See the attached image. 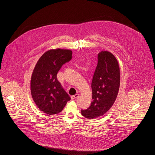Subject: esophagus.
<instances>
[{
	"instance_id": "1",
	"label": "esophagus",
	"mask_w": 155,
	"mask_h": 155,
	"mask_svg": "<svg viewBox=\"0 0 155 155\" xmlns=\"http://www.w3.org/2000/svg\"><path fill=\"white\" fill-rule=\"evenodd\" d=\"M79 96H80V95H79L78 94H75V95L71 96V99H77V97H78Z\"/></svg>"
}]
</instances>
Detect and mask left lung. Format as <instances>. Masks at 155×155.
<instances>
[{
  "mask_svg": "<svg viewBox=\"0 0 155 155\" xmlns=\"http://www.w3.org/2000/svg\"><path fill=\"white\" fill-rule=\"evenodd\" d=\"M97 65L94 74L91 88L92 102L81 114L86 118L94 119L102 116L114 103L120 84L118 61L108 51H102L97 56Z\"/></svg>",
  "mask_w": 155,
  "mask_h": 155,
  "instance_id": "obj_1",
  "label": "left lung"
}]
</instances>
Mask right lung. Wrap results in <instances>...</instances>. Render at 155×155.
<instances>
[{
	"instance_id": "1",
	"label": "right lung",
	"mask_w": 155,
	"mask_h": 155,
	"mask_svg": "<svg viewBox=\"0 0 155 155\" xmlns=\"http://www.w3.org/2000/svg\"><path fill=\"white\" fill-rule=\"evenodd\" d=\"M72 59V51H48L37 61L31 79V92L39 110L48 115L61 112L71 98L57 79L61 66Z\"/></svg>"
}]
</instances>
